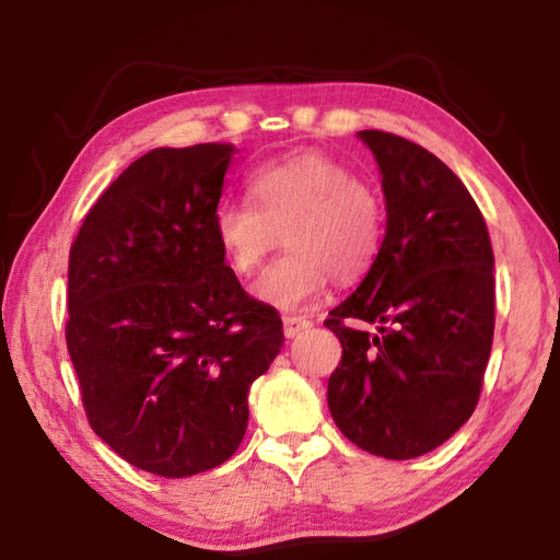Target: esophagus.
Segmentation results:
<instances>
[{"label": "esophagus", "instance_id": "obj_1", "mask_svg": "<svg viewBox=\"0 0 560 560\" xmlns=\"http://www.w3.org/2000/svg\"><path fill=\"white\" fill-rule=\"evenodd\" d=\"M311 328V320L301 318V316H283V334H287V338H296L301 336L303 330Z\"/></svg>", "mask_w": 560, "mask_h": 560}]
</instances>
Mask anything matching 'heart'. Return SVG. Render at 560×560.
Instances as JSON below:
<instances>
[{"instance_id": "heart-1", "label": "heart", "mask_w": 560, "mask_h": 560, "mask_svg": "<svg viewBox=\"0 0 560 560\" xmlns=\"http://www.w3.org/2000/svg\"><path fill=\"white\" fill-rule=\"evenodd\" d=\"M249 200H222L212 232L236 273H254L277 244L289 252L271 264L254 293L277 308L314 303L330 277L350 283L373 267L385 240L377 189L338 160L301 153L261 165L249 177Z\"/></svg>"}]
</instances>
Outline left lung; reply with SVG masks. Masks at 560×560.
I'll use <instances>...</instances> for the list:
<instances>
[{
  "mask_svg": "<svg viewBox=\"0 0 560 560\" xmlns=\"http://www.w3.org/2000/svg\"><path fill=\"white\" fill-rule=\"evenodd\" d=\"M358 136L381 165L387 222L368 277L324 320L343 346L328 410L360 450L412 459L447 442L479 402L494 252L477 202L440 158L393 132Z\"/></svg>",
  "mask_w": 560,
  "mask_h": 560,
  "instance_id": "left-lung-1",
  "label": "left lung"
}]
</instances>
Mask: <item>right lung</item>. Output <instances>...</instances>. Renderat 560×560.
<instances>
[{"mask_svg": "<svg viewBox=\"0 0 560 560\" xmlns=\"http://www.w3.org/2000/svg\"><path fill=\"white\" fill-rule=\"evenodd\" d=\"M232 143L155 148L120 173L69 254V348L93 432L132 467L179 479L240 447L246 393L283 346L212 232Z\"/></svg>", "mask_w": 560, "mask_h": 560, "instance_id": "add662e5", "label": "right lung"}]
</instances>
